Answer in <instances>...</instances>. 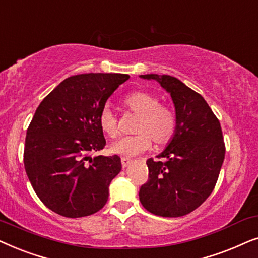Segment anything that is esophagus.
Segmentation results:
<instances>
[{
  "label": "esophagus",
  "mask_w": 258,
  "mask_h": 258,
  "mask_svg": "<svg viewBox=\"0 0 258 258\" xmlns=\"http://www.w3.org/2000/svg\"><path fill=\"white\" fill-rule=\"evenodd\" d=\"M121 162H122L123 168H125V167H128V165L133 163V160H130V158H126V157H122Z\"/></svg>",
  "instance_id": "obj_1"
}]
</instances>
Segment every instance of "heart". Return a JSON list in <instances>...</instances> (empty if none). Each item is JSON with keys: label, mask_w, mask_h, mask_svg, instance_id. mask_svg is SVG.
Listing matches in <instances>:
<instances>
[{"label": "heart", "mask_w": 258, "mask_h": 258, "mask_svg": "<svg viewBox=\"0 0 258 258\" xmlns=\"http://www.w3.org/2000/svg\"><path fill=\"white\" fill-rule=\"evenodd\" d=\"M123 104L139 115L136 135L125 136L111 144L110 151L124 157H134L144 153L151 146V139L157 144L167 143L174 136L176 117L170 109L161 105L158 98L147 91H133L126 95ZM98 123L105 135L114 139L118 135L117 118L110 109L105 107L101 111Z\"/></svg>", "instance_id": "heart-1"}]
</instances>
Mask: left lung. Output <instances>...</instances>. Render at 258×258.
<instances>
[{"mask_svg": "<svg viewBox=\"0 0 258 258\" xmlns=\"http://www.w3.org/2000/svg\"><path fill=\"white\" fill-rule=\"evenodd\" d=\"M141 79L156 81L170 94L176 129L158 158L147 161L148 181L141 186L142 206L162 217L191 213L206 201L216 184L225 147L220 121L206 100L176 77L148 74Z\"/></svg>", "mask_w": 258, "mask_h": 258, "instance_id": "left-lung-1", "label": "left lung"}]
</instances>
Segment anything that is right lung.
<instances>
[{
	"instance_id": "right-lung-1",
	"label": "right lung",
	"mask_w": 258,
	"mask_h": 258,
	"mask_svg": "<svg viewBox=\"0 0 258 258\" xmlns=\"http://www.w3.org/2000/svg\"><path fill=\"white\" fill-rule=\"evenodd\" d=\"M129 79L126 74H81L62 81L38 105L24 147L28 178L43 204L64 217L97 213L121 158L91 157L105 139L98 117L105 102Z\"/></svg>"
}]
</instances>
